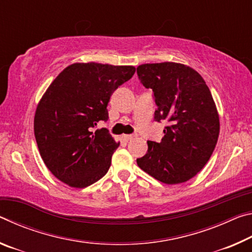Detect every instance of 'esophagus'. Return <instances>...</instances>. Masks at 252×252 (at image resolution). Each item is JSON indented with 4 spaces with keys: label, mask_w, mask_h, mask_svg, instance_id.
Instances as JSON below:
<instances>
[{
    "label": "esophagus",
    "mask_w": 252,
    "mask_h": 252,
    "mask_svg": "<svg viewBox=\"0 0 252 252\" xmlns=\"http://www.w3.org/2000/svg\"><path fill=\"white\" fill-rule=\"evenodd\" d=\"M122 138L126 140V141H129V140H132L133 138H135V135L134 134H123Z\"/></svg>",
    "instance_id": "obj_1"
}]
</instances>
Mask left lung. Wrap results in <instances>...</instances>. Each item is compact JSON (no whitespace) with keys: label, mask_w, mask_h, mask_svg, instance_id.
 <instances>
[{"label":"left lung","mask_w":252,"mask_h":252,"mask_svg":"<svg viewBox=\"0 0 252 252\" xmlns=\"http://www.w3.org/2000/svg\"><path fill=\"white\" fill-rule=\"evenodd\" d=\"M136 73L153 91L155 120L169 122L161 142L148 141L147 153L136 163L167 185L190 180L210 159L219 136V114L208 85L181 63H147L136 67Z\"/></svg>","instance_id":"left-lung-1"}]
</instances>
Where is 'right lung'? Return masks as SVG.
Segmentation results:
<instances>
[{
    "mask_svg": "<svg viewBox=\"0 0 252 252\" xmlns=\"http://www.w3.org/2000/svg\"><path fill=\"white\" fill-rule=\"evenodd\" d=\"M131 65L73 63L42 96L34 116V135L42 160L55 178L85 188L105 176L120 146L105 127L112 93L134 74Z\"/></svg>",
    "mask_w": 252,
    "mask_h": 252,
    "instance_id": "obj_1",
    "label": "right lung"
}]
</instances>
